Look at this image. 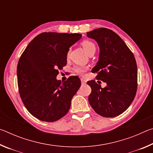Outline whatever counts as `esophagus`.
Masks as SVG:
<instances>
[{
    "label": "esophagus",
    "instance_id": "obj_1",
    "mask_svg": "<svg viewBox=\"0 0 153 153\" xmlns=\"http://www.w3.org/2000/svg\"><path fill=\"white\" fill-rule=\"evenodd\" d=\"M81 82H82V84H86V81L83 78H81Z\"/></svg>",
    "mask_w": 153,
    "mask_h": 153
}]
</instances>
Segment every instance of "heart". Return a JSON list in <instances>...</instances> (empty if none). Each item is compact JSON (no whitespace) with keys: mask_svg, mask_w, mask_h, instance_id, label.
Returning <instances> with one entry per match:
<instances>
[{"mask_svg":"<svg viewBox=\"0 0 153 153\" xmlns=\"http://www.w3.org/2000/svg\"><path fill=\"white\" fill-rule=\"evenodd\" d=\"M82 47L84 48V51L86 52V53L88 55H89L92 52L96 51V46L94 43L91 41L90 40H84L82 42ZM69 52H68V53H67V55H69ZM88 68L86 67L85 66H82V65H78V66H76L74 68V70L76 71L77 74H79L80 75H84L85 74V72L87 71Z\"/></svg>","mask_w":153,"mask_h":153,"instance_id":"heart-1","label":"heart"}]
</instances>
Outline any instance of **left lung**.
I'll return each mask as SVG.
<instances>
[{
    "label": "left lung",
    "instance_id": "obj_1",
    "mask_svg": "<svg viewBox=\"0 0 153 153\" xmlns=\"http://www.w3.org/2000/svg\"><path fill=\"white\" fill-rule=\"evenodd\" d=\"M87 36L99 46L98 61L92 72L97 79L107 84L105 88L94 80L88 82L92 92L88 100L96 113L105 117H114L123 113L134 99L137 90V65L133 53L113 31L100 27Z\"/></svg>",
    "mask_w": 153,
    "mask_h": 153
}]
</instances>
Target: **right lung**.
Listing matches in <instances>:
<instances>
[{
	"instance_id": "add662e5",
	"label": "right lung",
	"mask_w": 153,
	"mask_h": 153,
	"mask_svg": "<svg viewBox=\"0 0 153 153\" xmlns=\"http://www.w3.org/2000/svg\"><path fill=\"white\" fill-rule=\"evenodd\" d=\"M80 33L44 32L31 41L19 60L18 88L27 110L38 120L53 122L68 112L74 96L81 86L78 77L62 83L58 69L67 64L69 48Z\"/></svg>"
}]
</instances>
